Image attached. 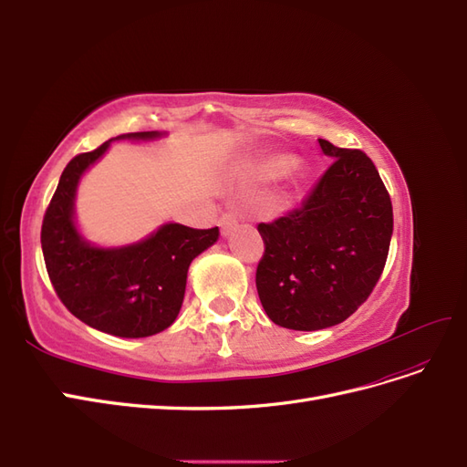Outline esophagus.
Returning a JSON list of instances; mask_svg holds the SVG:
<instances>
[{"label": "esophagus", "instance_id": "34e87169", "mask_svg": "<svg viewBox=\"0 0 467 467\" xmlns=\"http://www.w3.org/2000/svg\"><path fill=\"white\" fill-rule=\"evenodd\" d=\"M235 228H237V218H235L234 212H225V214H222V218H220L222 235H223V237L232 235V234L235 232Z\"/></svg>", "mask_w": 467, "mask_h": 467}]
</instances>
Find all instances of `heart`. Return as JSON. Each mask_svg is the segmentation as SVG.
Listing matches in <instances>:
<instances>
[{
	"mask_svg": "<svg viewBox=\"0 0 467 467\" xmlns=\"http://www.w3.org/2000/svg\"><path fill=\"white\" fill-rule=\"evenodd\" d=\"M296 169V160L288 153H271L255 165V177L263 182H276Z\"/></svg>",
	"mask_w": 467,
	"mask_h": 467,
	"instance_id": "1",
	"label": "heart"
}]
</instances>
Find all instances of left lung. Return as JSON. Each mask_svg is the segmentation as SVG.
I'll return each instance as SVG.
<instances>
[{"label":"left lung","instance_id":"obj_1","mask_svg":"<svg viewBox=\"0 0 467 467\" xmlns=\"http://www.w3.org/2000/svg\"><path fill=\"white\" fill-rule=\"evenodd\" d=\"M333 160L298 210L259 223L257 292L280 327L317 331L345 321L384 271L393 234L389 194L360 150L317 140Z\"/></svg>","mask_w":467,"mask_h":467}]
</instances>
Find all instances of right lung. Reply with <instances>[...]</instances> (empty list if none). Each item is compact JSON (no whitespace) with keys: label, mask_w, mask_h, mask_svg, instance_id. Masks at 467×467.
I'll list each match as a JSON object with an SVG mask.
<instances>
[{"label":"right lung","mask_w":467,"mask_h":467,"mask_svg":"<svg viewBox=\"0 0 467 467\" xmlns=\"http://www.w3.org/2000/svg\"><path fill=\"white\" fill-rule=\"evenodd\" d=\"M167 132H132L110 138L79 153L60 177L40 232L42 255L62 304L89 327L124 338L165 331L182 306L187 273L194 257L214 245L220 230H192L167 222L140 242L99 247L76 222L81 177L103 158L115 140L153 142Z\"/></svg>","instance_id":"obj_1"}]
</instances>
